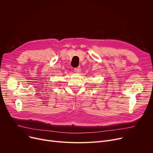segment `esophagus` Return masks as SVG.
<instances>
[{
    "label": "esophagus",
    "instance_id": "1",
    "mask_svg": "<svg viewBox=\"0 0 153 153\" xmlns=\"http://www.w3.org/2000/svg\"><path fill=\"white\" fill-rule=\"evenodd\" d=\"M74 71H75V72H76V73H80V72H81V68H80V67H77V68H75Z\"/></svg>",
    "mask_w": 153,
    "mask_h": 153
}]
</instances>
